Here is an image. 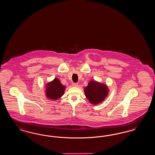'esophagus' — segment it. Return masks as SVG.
Listing matches in <instances>:
<instances>
[{
  "mask_svg": "<svg viewBox=\"0 0 155 155\" xmlns=\"http://www.w3.org/2000/svg\"><path fill=\"white\" fill-rule=\"evenodd\" d=\"M78 84L77 83H72V86H74V87H77L78 86Z\"/></svg>",
  "mask_w": 155,
  "mask_h": 155,
  "instance_id": "34e87169",
  "label": "esophagus"
}]
</instances>
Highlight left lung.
Listing matches in <instances>:
<instances>
[{"label":"left lung","instance_id":"obj_1","mask_svg":"<svg viewBox=\"0 0 155 155\" xmlns=\"http://www.w3.org/2000/svg\"><path fill=\"white\" fill-rule=\"evenodd\" d=\"M84 92L87 99L93 105H97L104 101L109 92L108 86L103 83L91 80L84 87Z\"/></svg>","mask_w":155,"mask_h":155}]
</instances>
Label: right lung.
I'll return each mask as SVG.
<instances>
[{"mask_svg": "<svg viewBox=\"0 0 155 155\" xmlns=\"http://www.w3.org/2000/svg\"><path fill=\"white\" fill-rule=\"evenodd\" d=\"M66 86L63 85L58 78L46 84L45 86V95L47 98L50 100H57L64 94Z\"/></svg>", "mask_w": 155, "mask_h": 155, "instance_id": "add662e5", "label": "right lung"}]
</instances>
